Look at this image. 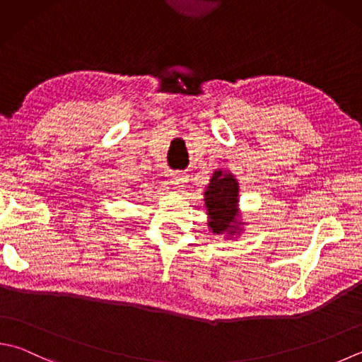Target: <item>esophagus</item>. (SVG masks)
Wrapping results in <instances>:
<instances>
[{"instance_id": "obj_1", "label": "esophagus", "mask_w": 362, "mask_h": 362, "mask_svg": "<svg viewBox=\"0 0 362 362\" xmlns=\"http://www.w3.org/2000/svg\"><path fill=\"white\" fill-rule=\"evenodd\" d=\"M170 182H172V186H175V187H184V186H186V182H187V176L184 173L176 172V173L172 175Z\"/></svg>"}]
</instances>
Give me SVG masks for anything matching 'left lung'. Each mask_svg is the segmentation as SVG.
Listing matches in <instances>:
<instances>
[{
  "mask_svg": "<svg viewBox=\"0 0 362 362\" xmlns=\"http://www.w3.org/2000/svg\"><path fill=\"white\" fill-rule=\"evenodd\" d=\"M208 211V227L216 235L238 236L245 225L240 217V184L233 173L216 170L204 190Z\"/></svg>",
  "mask_w": 362,
  "mask_h": 362,
  "instance_id": "obj_1",
  "label": "left lung"
}]
</instances>
